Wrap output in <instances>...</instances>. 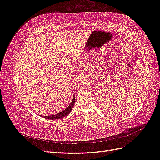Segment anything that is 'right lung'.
<instances>
[{
    "mask_svg": "<svg viewBox=\"0 0 160 160\" xmlns=\"http://www.w3.org/2000/svg\"><path fill=\"white\" fill-rule=\"evenodd\" d=\"M74 103H75V96L73 95V98H72V100L71 101V103L69 105V107H67L65 110H63L62 111H61V112L57 113V114H55V115H50V116H42V118L47 119H53V120L61 119L62 118H64L65 116L68 115L71 112V111L72 110V108H73V106H74Z\"/></svg>",
    "mask_w": 160,
    "mask_h": 160,
    "instance_id": "right-lung-1",
    "label": "right lung"
}]
</instances>
